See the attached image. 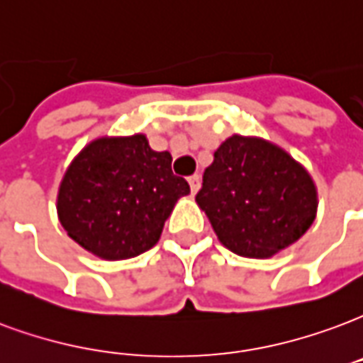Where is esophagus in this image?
<instances>
[{"label": "esophagus", "instance_id": "esophagus-1", "mask_svg": "<svg viewBox=\"0 0 363 363\" xmlns=\"http://www.w3.org/2000/svg\"><path fill=\"white\" fill-rule=\"evenodd\" d=\"M189 184L190 190H192V194H196L198 189H200V174H192V177H189Z\"/></svg>", "mask_w": 363, "mask_h": 363}]
</instances>
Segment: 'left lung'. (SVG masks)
I'll use <instances>...</instances> for the list:
<instances>
[{
	"label": "left lung",
	"mask_w": 363,
	"mask_h": 363,
	"mask_svg": "<svg viewBox=\"0 0 363 363\" xmlns=\"http://www.w3.org/2000/svg\"><path fill=\"white\" fill-rule=\"evenodd\" d=\"M196 202L225 248L264 259L310 229L318 211V189L283 147L233 134L203 171Z\"/></svg>",
	"instance_id": "1"
}]
</instances>
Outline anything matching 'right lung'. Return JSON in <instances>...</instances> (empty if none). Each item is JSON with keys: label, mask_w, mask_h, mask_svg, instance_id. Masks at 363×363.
Listing matches in <instances>:
<instances>
[{"label": "right lung", "mask_w": 363, "mask_h": 363, "mask_svg": "<svg viewBox=\"0 0 363 363\" xmlns=\"http://www.w3.org/2000/svg\"><path fill=\"white\" fill-rule=\"evenodd\" d=\"M171 161L144 134L90 142L59 184L57 216L67 235L109 262L155 246L177 200L190 192Z\"/></svg>", "instance_id": "obj_1"}]
</instances>
